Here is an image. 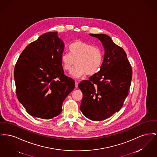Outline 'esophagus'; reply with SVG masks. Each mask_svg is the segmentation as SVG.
Instances as JSON below:
<instances>
[{"mask_svg":"<svg viewBox=\"0 0 157 157\" xmlns=\"http://www.w3.org/2000/svg\"><path fill=\"white\" fill-rule=\"evenodd\" d=\"M78 86V82H77L76 81H75V87L77 88Z\"/></svg>","mask_w":157,"mask_h":157,"instance_id":"obj_1","label":"esophagus"}]
</instances>
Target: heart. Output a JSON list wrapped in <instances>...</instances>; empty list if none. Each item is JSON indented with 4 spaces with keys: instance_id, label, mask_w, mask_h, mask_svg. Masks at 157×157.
Returning a JSON list of instances; mask_svg holds the SVG:
<instances>
[{
    "instance_id": "heart-1",
    "label": "heart",
    "mask_w": 157,
    "mask_h": 157,
    "mask_svg": "<svg viewBox=\"0 0 157 157\" xmlns=\"http://www.w3.org/2000/svg\"><path fill=\"white\" fill-rule=\"evenodd\" d=\"M68 53L61 56V63L65 71H69L75 64L76 66L71 72L75 78H79L85 74L95 75L100 70L103 55L97 47L81 40H76L69 46Z\"/></svg>"
}]
</instances>
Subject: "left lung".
I'll use <instances>...</instances> for the list:
<instances>
[{"mask_svg":"<svg viewBox=\"0 0 157 157\" xmlns=\"http://www.w3.org/2000/svg\"><path fill=\"white\" fill-rule=\"evenodd\" d=\"M98 38L105 49L100 71L78 85L83 94L80 110L88 119L101 121L122 107L132 77L125 51L105 34H90Z\"/></svg>","mask_w":157,"mask_h":157,"instance_id":"8db88e82","label":"left lung"}]
</instances>
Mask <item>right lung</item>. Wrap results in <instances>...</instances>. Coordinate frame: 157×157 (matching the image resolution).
I'll use <instances>...</instances> for the list:
<instances>
[{
	"instance_id": "right-lung-1",
	"label": "right lung",
	"mask_w": 157,
	"mask_h": 157,
	"mask_svg": "<svg viewBox=\"0 0 157 157\" xmlns=\"http://www.w3.org/2000/svg\"><path fill=\"white\" fill-rule=\"evenodd\" d=\"M64 44L58 32H49L28 45L14 69L17 98L32 117L52 119L62 111L75 81L64 74L61 56Z\"/></svg>"
}]
</instances>
